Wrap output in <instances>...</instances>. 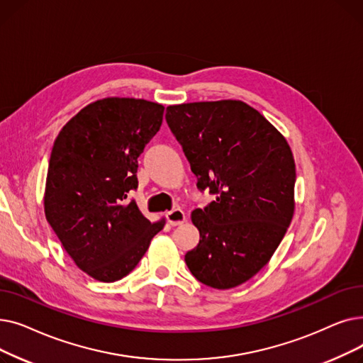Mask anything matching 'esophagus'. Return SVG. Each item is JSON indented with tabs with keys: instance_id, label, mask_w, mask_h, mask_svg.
I'll list each match as a JSON object with an SVG mask.
<instances>
[{
	"instance_id": "34e87169",
	"label": "esophagus",
	"mask_w": 363,
	"mask_h": 363,
	"mask_svg": "<svg viewBox=\"0 0 363 363\" xmlns=\"http://www.w3.org/2000/svg\"><path fill=\"white\" fill-rule=\"evenodd\" d=\"M166 219H167L169 225H172V226H178V225L184 223L186 218H185L184 211H181L179 207H177V208H172L170 212H167V213H166Z\"/></svg>"
}]
</instances>
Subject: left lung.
I'll return each mask as SVG.
<instances>
[{
    "mask_svg": "<svg viewBox=\"0 0 363 363\" xmlns=\"http://www.w3.org/2000/svg\"><path fill=\"white\" fill-rule=\"evenodd\" d=\"M166 122L197 188L216 196L191 215L200 241L185 263L204 285L234 289L269 262L293 219L290 145L257 110L237 100L169 106Z\"/></svg>",
    "mask_w": 363,
    "mask_h": 363,
    "instance_id": "left-lung-1",
    "label": "left lung"
}]
</instances>
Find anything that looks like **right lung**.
I'll return each mask as SVG.
<instances>
[{"label":"right lung","mask_w":363,"mask_h":363,"mask_svg":"<svg viewBox=\"0 0 363 363\" xmlns=\"http://www.w3.org/2000/svg\"><path fill=\"white\" fill-rule=\"evenodd\" d=\"M163 111L145 100H99L54 141L45 218L67 255L94 279L126 277L163 230V222L151 223L130 199L138 188V157L160 129Z\"/></svg>","instance_id":"1"}]
</instances>
